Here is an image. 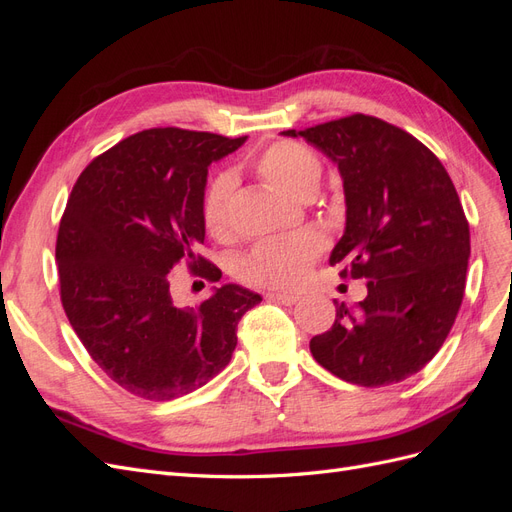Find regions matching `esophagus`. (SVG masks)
<instances>
[{
	"label": "esophagus",
	"mask_w": 512,
	"mask_h": 512,
	"mask_svg": "<svg viewBox=\"0 0 512 512\" xmlns=\"http://www.w3.org/2000/svg\"><path fill=\"white\" fill-rule=\"evenodd\" d=\"M267 301L282 303V305H294L299 301V297L297 294H288V292H267Z\"/></svg>",
	"instance_id": "obj_1"
}]
</instances>
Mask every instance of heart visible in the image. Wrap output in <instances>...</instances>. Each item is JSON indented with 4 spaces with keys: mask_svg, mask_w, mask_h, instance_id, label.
Masks as SVG:
<instances>
[{
    "mask_svg": "<svg viewBox=\"0 0 512 512\" xmlns=\"http://www.w3.org/2000/svg\"><path fill=\"white\" fill-rule=\"evenodd\" d=\"M254 170L262 181L273 185L282 194L305 200L316 192L324 164L318 153L299 141H277L269 145L254 160ZM235 179L230 175L215 177L203 196V224L211 237L224 241L230 237V198ZM324 250L318 232L273 237L260 241L241 262V277L245 282L269 288H294L305 280L316 258Z\"/></svg>",
    "mask_w": 512,
    "mask_h": 512,
    "instance_id": "obj_1",
    "label": "heart"
}]
</instances>
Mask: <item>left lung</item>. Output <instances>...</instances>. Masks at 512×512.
Instances as JSON below:
<instances>
[{
	"label": "left lung",
	"instance_id": "1",
	"mask_svg": "<svg viewBox=\"0 0 512 512\" xmlns=\"http://www.w3.org/2000/svg\"><path fill=\"white\" fill-rule=\"evenodd\" d=\"M344 179L346 230L329 262L367 280V297L335 301L333 327L309 350L333 376L389 386L421 371L451 333L466 290L470 226L442 162L412 134L356 113L305 130Z\"/></svg>",
	"mask_w": 512,
	"mask_h": 512
}]
</instances>
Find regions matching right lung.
I'll return each instance as SVG.
<instances>
[{
  "mask_svg": "<svg viewBox=\"0 0 512 512\" xmlns=\"http://www.w3.org/2000/svg\"><path fill=\"white\" fill-rule=\"evenodd\" d=\"M228 138L151 128L123 138L76 179L57 232L61 305L89 356L128 393L166 401L230 363L237 324L260 294L226 284L179 307L168 273L181 262L220 282L198 254L205 241L209 164L239 149Z\"/></svg>",
  "mask_w": 512,
  "mask_h": 512,
  "instance_id": "1",
  "label": "right lung"
}]
</instances>
